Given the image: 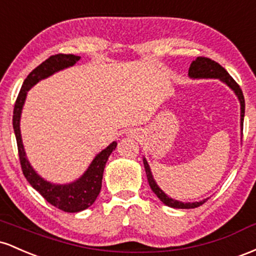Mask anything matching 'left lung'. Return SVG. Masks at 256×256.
<instances>
[{"label": "left lung", "mask_w": 256, "mask_h": 256, "mask_svg": "<svg viewBox=\"0 0 256 256\" xmlns=\"http://www.w3.org/2000/svg\"><path fill=\"white\" fill-rule=\"evenodd\" d=\"M188 76L190 78L194 80H203V78H218L219 81L225 83L226 86L236 94L238 102L240 104V130L243 132V120H244V108H246V104H244V96L242 93V90L240 88V86L237 84L236 81L230 76V74L222 66L218 64V62H213L212 59L208 58H202V56H198L194 62H191L190 68H188ZM144 162V168H145L146 176H148V185H150L151 190L154 192L157 197L160 198V200H162V203H164L166 206H170V208H176V209H192L197 208V206H202L203 203H206L208 200V198L200 200V202H182V200H176L174 198L169 197L168 194H164V191L160 190V188L157 185L156 180L154 179V175H152L151 168L148 166V160L145 157L142 158Z\"/></svg>", "instance_id": "8db88e82"}]
</instances>
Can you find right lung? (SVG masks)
<instances>
[{
    "mask_svg": "<svg viewBox=\"0 0 256 256\" xmlns=\"http://www.w3.org/2000/svg\"><path fill=\"white\" fill-rule=\"evenodd\" d=\"M80 59H81V56H74V54H56V56H52L50 58L44 60L41 65L37 66L35 70H32L28 74L24 83H22V90L19 92L16 105H14L13 112V128L16 138V144H18V152L22 173H24L28 184L36 191H38L48 203L62 209V212H68V213H78V212L84 210L96 202L98 194L102 190L105 164L110 154L116 148L117 142H112L108 148L100 151L92 160L87 170L78 179L68 184H54L43 179L28 162L24 144H22V133H20V118H22V108H24L25 100H26L28 92L42 80L48 78L56 72L74 66Z\"/></svg>",
    "mask_w": 256,
    "mask_h": 256,
    "instance_id": "1",
    "label": "right lung"
}]
</instances>
